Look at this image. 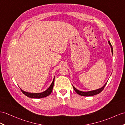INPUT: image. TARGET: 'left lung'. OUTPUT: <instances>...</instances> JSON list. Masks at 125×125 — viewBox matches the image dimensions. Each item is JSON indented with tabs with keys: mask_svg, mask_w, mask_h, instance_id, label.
<instances>
[{
	"mask_svg": "<svg viewBox=\"0 0 125 125\" xmlns=\"http://www.w3.org/2000/svg\"><path fill=\"white\" fill-rule=\"evenodd\" d=\"M108 42H109V45H110L111 48V52H112V54H113V50H112V45H111V44L110 43V41H108ZM106 84H107V82H106V83L105 84V85H104V86H103V87H102L101 88H100V89H99L96 90L89 91V92H82V91H79V90H77L74 86H73V88H74V89L75 91V92H76L78 94H79V95H80L81 96H93V95H96V94H99L103 89H104V88L105 87Z\"/></svg>",
	"mask_w": 125,
	"mask_h": 125,
	"instance_id": "left-lung-1",
	"label": "left lung"
}]
</instances>
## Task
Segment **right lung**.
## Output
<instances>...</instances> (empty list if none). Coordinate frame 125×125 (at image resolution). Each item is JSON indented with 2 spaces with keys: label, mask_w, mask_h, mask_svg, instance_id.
<instances>
[{
  "label": "right lung",
  "mask_w": 125,
  "mask_h": 125,
  "mask_svg": "<svg viewBox=\"0 0 125 125\" xmlns=\"http://www.w3.org/2000/svg\"><path fill=\"white\" fill-rule=\"evenodd\" d=\"M54 77L52 83H51L50 87H49L46 91H44V92H41V93H29V92H25V91L22 90V89H20L21 91H22V92L23 93V94H25L26 96L29 97V98H35V99L43 98H44V97H46V96H48L49 95H50L51 92H52V91L53 90V85H54Z\"/></svg>",
  "instance_id": "add662e5"
}]
</instances>
